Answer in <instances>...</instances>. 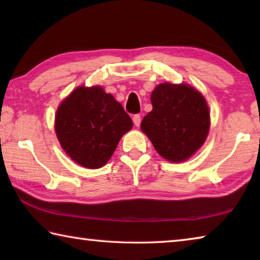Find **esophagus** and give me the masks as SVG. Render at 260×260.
I'll return each mask as SVG.
<instances>
[{"mask_svg": "<svg viewBox=\"0 0 260 260\" xmlns=\"http://www.w3.org/2000/svg\"><path fill=\"white\" fill-rule=\"evenodd\" d=\"M133 122H134L135 126H140V124H141V116H140V114H134Z\"/></svg>", "mask_w": 260, "mask_h": 260, "instance_id": "obj_1", "label": "esophagus"}]
</instances>
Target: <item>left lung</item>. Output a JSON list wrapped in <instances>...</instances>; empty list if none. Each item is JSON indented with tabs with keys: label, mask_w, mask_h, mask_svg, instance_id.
I'll use <instances>...</instances> for the list:
<instances>
[{
	"label": "left lung",
	"mask_w": 260,
	"mask_h": 260,
	"mask_svg": "<svg viewBox=\"0 0 260 260\" xmlns=\"http://www.w3.org/2000/svg\"><path fill=\"white\" fill-rule=\"evenodd\" d=\"M151 103L141 129L165 159H188L209 133L210 113L204 98L190 86L161 83L151 93Z\"/></svg>",
	"instance_id": "1"
}]
</instances>
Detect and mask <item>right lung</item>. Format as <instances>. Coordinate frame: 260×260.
Returning a JSON list of instances; mask_svg holds the SVG:
<instances>
[{
    "instance_id": "add662e5",
    "label": "right lung",
    "mask_w": 260,
    "mask_h": 260,
    "mask_svg": "<svg viewBox=\"0 0 260 260\" xmlns=\"http://www.w3.org/2000/svg\"><path fill=\"white\" fill-rule=\"evenodd\" d=\"M133 122L120 103L101 87H79L56 113V134L74 161L88 169L102 167Z\"/></svg>"
}]
</instances>
